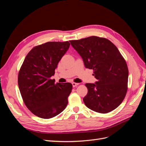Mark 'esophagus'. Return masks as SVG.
Instances as JSON below:
<instances>
[{
    "label": "esophagus",
    "instance_id": "esophagus-1",
    "mask_svg": "<svg viewBox=\"0 0 146 146\" xmlns=\"http://www.w3.org/2000/svg\"><path fill=\"white\" fill-rule=\"evenodd\" d=\"M72 85L73 87H76V86H77L78 85V83H74V82H73V83H72Z\"/></svg>",
    "mask_w": 146,
    "mask_h": 146
}]
</instances>
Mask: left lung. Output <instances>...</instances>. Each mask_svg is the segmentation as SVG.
Here are the masks:
<instances>
[{
	"label": "left lung",
	"instance_id": "8db88e82",
	"mask_svg": "<svg viewBox=\"0 0 146 146\" xmlns=\"http://www.w3.org/2000/svg\"><path fill=\"white\" fill-rule=\"evenodd\" d=\"M70 42L85 68L93 69L98 80L95 83H86L85 105L100 113L116 109L125 98L129 77L127 65L117 48L108 39L95 36Z\"/></svg>",
	"mask_w": 146,
	"mask_h": 146
}]
</instances>
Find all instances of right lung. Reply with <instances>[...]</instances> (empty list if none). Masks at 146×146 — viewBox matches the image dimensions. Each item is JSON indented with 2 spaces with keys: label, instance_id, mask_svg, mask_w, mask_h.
<instances>
[{
  "label": "right lung",
  "instance_id": "obj_1",
  "mask_svg": "<svg viewBox=\"0 0 146 146\" xmlns=\"http://www.w3.org/2000/svg\"><path fill=\"white\" fill-rule=\"evenodd\" d=\"M70 46L68 41L47 42L33 47L26 56L18 75L22 98L36 116L50 119L66 108L72 85L55 83V69Z\"/></svg>",
  "mask_w": 146,
  "mask_h": 146
}]
</instances>
